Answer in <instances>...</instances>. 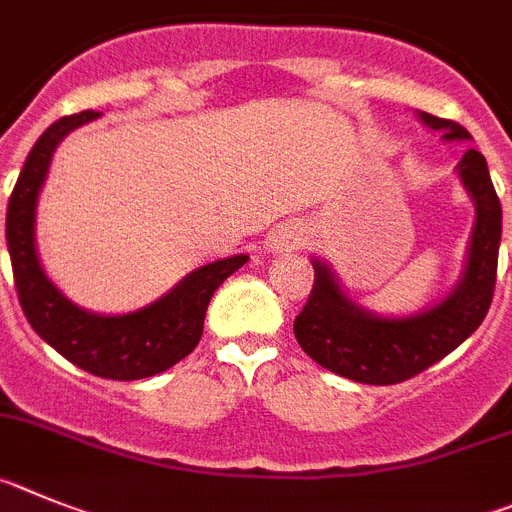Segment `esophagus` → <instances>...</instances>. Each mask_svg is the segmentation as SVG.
I'll return each mask as SVG.
<instances>
[{"label":"esophagus","mask_w":512,"mask_h":512,"mask_svg":"<svg viewBox=\"0 0 512 512\" xmlns=\"http://www.w3.org/2000/svg\"><path fill=\"white\" fill-rule=\"evenodd\" d=\"M303 245V232L296 227H288V229H278V232L270 237L267 247L273 252H293Z\"/></svg>","instance_id":"34e87169"}]
</instances>
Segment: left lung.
Masks as SVG:
<instances>
[{
	"label": "left lung",
	"instance_id": "left-lung-1",
	"mask_svg": "<svg viewBox=\"0 0 512 512\" xmlns=\"http://www.w3.org/2000/svg\"><path fill=\"white\" fill-rule=\"evenodd\" d=\"M421 122L444 132V140H469L451 119L421 112ZM474 201V227L462 278L436 306L413 316L385 319L357 306L326 262L313 257V288L296 316V339L303 352L326 370L365 385H395L428 370L477 331L490 311L497 278L503 209L492 186L485 155L467 150L457 165Z\"/></svg>",
	"mask_w": 512,
	"mask_h": 512
}]
</instances>
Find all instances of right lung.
<instances>
[{"label":"right lung","instance_id":"obj_1","mask_svg":"<svg viewBox=\"0 0 512 512\" xmlns=\"http://www.w3.org/2000/svg\"><path fill=\"white\" fill-rule=\"evenodd\" d=\"M99 112H81L53 122L32 145L9 196L7 247L15 288L27 321L43 342L81 370L107 380H142L165 372L196 349L214 290L250 257L234 255L188 273L150 306L119 316L78 308L50 283L35 247V206L55 147L68 132L94 122Z\"/></svg>","mask_w":512,"mask_h":512}]
</instances>
